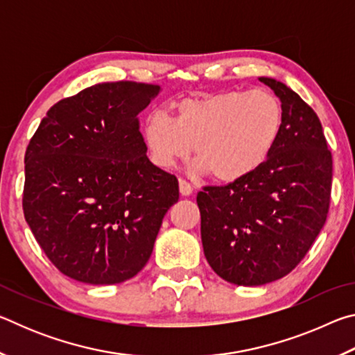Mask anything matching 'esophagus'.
I'll list each match as a JSON object with an SVG mask.
<instances>
[{"label": "esophagus", "instance_id": "1", "mask_svg": "<svg viewBox=\"0 0 355 355\" xmlns=\"http://www.w3.org/2000/svg\"><path fill=\"white\" fill-rule=\"evenodd\" d=\"M178 188H180V194L182 196H191L192 191H194V188H192V186L186 182V180H180Z\"/></svg>", "mask_w": 355, "mask_h": 355}]
</instances>
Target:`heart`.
Instances as JSON below:
<instances>
[{
  "label": "heart",
  "instance_id": "obj_1",
  "mask_svg": "<svg viewBox=\"0 0 355 355\" xmlns=\"http://www.w3.org/2000/svg\"><path fill=\"white\" fill-rule=\"evenodd\" d=\"M173 111V120L158 111L144 122L150 159L161 169H172L194 147V169L222 183L236 182L261 166L284 125L280 100L264 89L184 98Z\"/></svg>",
  "mask_w": 355,
  "mask_h": 355
}]
</instances>
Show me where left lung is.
I'll return each mask as SVG.
<instances>
[{"label": "left lung", "mask_w": 355, "mask_h": 355, "mask_svg": "<svg viewBox=\"0 0 355 355\" xmlns=\"http://www.w3.org/2000/svg\"><path fill=\"white\" fill-rule=\"evenodd\" d=\"M284 107L272 152L249 175L197 194L203 254L227 282L258 286L285 277L326 224L332 155L316 112L274 78L260 76Z\"/></svg>", "instance_id": "left-lung-1"}]
</instances>
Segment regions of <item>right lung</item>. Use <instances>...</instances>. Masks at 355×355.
<instances>
[{"mask_svg": "<svg viewBox=\"0 0 355 355\" xmlns=\"http://www.w3.org/2000/svg\"><path fill=\"white\" fill-rule=\"evenodd\" d=\"M159 91L94 84L51 106L29 141L23 213L70 279L112 285L135 277L178 200V180L150 163L137 120Z\"/></svg>", "mask_w": 355, "mask_h": 355, "instance_id": "right-lung-1", "label": "right lung"}]
</instances>
